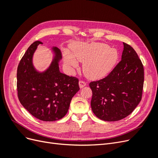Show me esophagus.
<instances>
[{
	"mask_svg": "<svg viewBox=\"0 0 158 158\" xmlns=\"http://www.w3.org/2000/svg\"><path fill=\"white\" fill-rule=\"evenodd\" d=\"M86 85V83H85L84 81L83 80H80L79 82V86L80 88H82L84 87H85Z\"/></svg>",
	"mask_w": 158,
	"mask_h": 158,
	"instance_id": "1",
	"label": "esophagus"
}]
</instances>
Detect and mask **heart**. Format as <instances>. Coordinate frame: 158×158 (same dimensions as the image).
I'll use <instances>...</instances> for the list:
<instances>
[{"instance_id": "heart-1", "label": "heart", "mask_w": 158, "mask_h": 158, "mask_svg": "<svg viewBox=\"0 0 158 158\" xmlns=\"http://www.w3.org/2000/svg\"><path fill=\"white\" fill-rule=\"evenodd\" d=\"M64 63L70 70L78 67V61L84 62L85 74L91 78H101L107 74L115 65L118 54L117 49L101 43L78 44L75 45L72 52L64 50Z\"/></svg>"}]
</instances>
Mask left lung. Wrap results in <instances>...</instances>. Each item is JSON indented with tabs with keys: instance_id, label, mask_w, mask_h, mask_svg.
<instances>
[{
	"instance_id": "8db88e82",
	"label": "left lung",
	"mask_w": 158,
	"mask_h": 158,
	"mask_svg": "<svg viewBox=\"0 0 158 158\" xmlns=\"http://www.w3.org/2000/svg\"><path fill=\"white\" fill-rule=\"evenodd\" d=\"M121 60L105 78L89 83L91 107L105 121H117L129 115L142 99L144 67L136 51L123 43Z\"/></svg>"
}]
</instances>
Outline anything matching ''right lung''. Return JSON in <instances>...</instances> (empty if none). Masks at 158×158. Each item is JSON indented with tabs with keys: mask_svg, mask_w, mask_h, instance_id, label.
Wrapping results in <instances>:
<instances>
[{
	"mask_svg": "<svg viewBox=\"0 0 158 158\" xmlns=\"http://www.w3.org/2000/svg\"><path fill=\"white\" fill-rule=\"evenodd\" d=\"M42 42L35 41L23 55L17 69V90L20 102L33 117L43 121L59 120L67 113L72 98L79 89L78 79L61 73L60 51L52 47L54 56L45 70L33 66V56Z\"/></svg>",
	"mask_w": 158,
	"mask_h": 158,
	"instance_id": "add662e5",
	"label": "right lung"
}]
</instances>
